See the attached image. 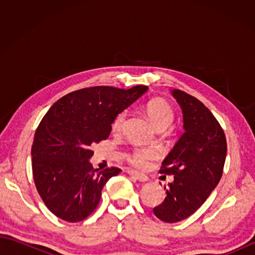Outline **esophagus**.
<instances>
[{"mask_svg": "<svg viewBox=\"0 0 255 255\" xmlns=\"http://www.w3.org/2000/svg\"><path fill=\"white\" fill-rule=\"evenodd\" d=\"M128 174L130 175V176H132V177L134 178V180H137L138 182L145 183V182H148V181H149L148 176H145V175H143V174H138V173H136V172L128 171Z\"/></svg>", "mask_w": 255, "mask_h": 255, "instance_id": "esophagus-1", "label": "esophagus"}]
</instances>
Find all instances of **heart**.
Segmentation results:
<instances>
[{"label": "heart", "mask_w": 255, "mask_h": 255, "mask_svg": "<svg viewBox=\"0 0 255 255\" xmlns=\"http://www.w3.org/2000/svg\"><path fill=\"white\" fill-rule=\"evenodd\" d=\"M145 114L149 118L151 124L154 128L158 129H166L172 124L174 119V113L169 103L163 100H152L145 105ZM127 119V111H123L114 118L112 128L115 132L123 130L124 125ZM159 154L154 149L150 148H137L128 152L126 158L127 161L132 166L137 169H144L149 165L151 161L158 158Z\"/></svg>", "instance_id": "heart-1"}]
</instances>
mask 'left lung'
<instances>
[{
  "label": "left lung",
  "instance_id": "1",
  "mask_svg": "<svg viewBox=\"0 0 255 255\" xmlns=\"http://www.w3.org/2000/svg\"><path fill=\"white\" fill-rule=\"evenodd\" d=\"M171 94L182 110L184 132L162 162L160 173L174 175V181L153 209L170 224L186 219L205 203L218 185L227 155L225 132L208 108L181 90Z\"/></svg>",
  "mask_w": 255,
  "mask_h": 255
}]
</instances>
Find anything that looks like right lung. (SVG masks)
<instances>
[{
    "label": "right lung",
    "mask_w": 255,
    "mask_h": 255,
    "mask_svg": "<svg viewBox=\"0 0 255 255\" xmlns=\"http://www.w3.org/2000/svg\"><path fill=\"white\" fill-rule=\"evenodd\" d=\"M147 91L144 85L82 89L64 95L47 112L32 142V176L41 199L57 217L78 223L95 210L106 182L122 170L94 169L91 145L107 139L114 118Z\"/></svg>",
    "instance_id": "add662e5"
}]
</instances>
